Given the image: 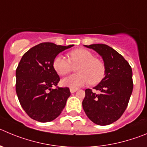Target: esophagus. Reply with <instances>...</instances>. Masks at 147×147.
<instances>
[{
	"mask_svg": "<svg viewBox=\"0 0 147 147\" xmlns=\"http://www.w3.org/2000/svg\"><path fill=\"white\" fill-rule=\"evenodd\" d=\"M76 89H74V88H70V91H71V93H74V92H75L76 91Z\"/></svg>",
	"mask_w": 147,
	"mask_h": 147,
	"instance_id": "esophagus-1",
	"label": "esophagus"
}]
</instances>
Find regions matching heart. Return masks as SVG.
Listing matches in <instances>:
<instances>
[{
	"instance_id": "1",
	"label": "heart",
	"mask_w": 147,
	"mask_h": 147,
	"mask_svg": "<svg viewBox=\"0 0 147 147\" xmlns=\"http://www.w3.org/2000/svg\"><path fill=\"white\" fill-rule=\"evenodd\" d=\"M68 60L63 55H57L53 60V67L60 76H65L76 67V74L62 80V84L70 88L76 89L90 82L95 84L103 79L105 74L104 63L94 57L93 54L85 49H77L68 54Z\"/></svg>"
}]
</instances>
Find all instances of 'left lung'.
<instances>
[{
	"instance_id": "1",
	"label": "left lung",
	"mask_w": 147,
	"mask_h": 147,
	"mask_svg": "<svg viewBox=\"0 0 147 147\" xmlns=\"http://www.w3.org/2000/svg\"><path fill=\"white\" fill-rule=\"evenodd\" d=\"M98 52L105 65V76L93 89H86L83 109L89 119L99 125H108L121 117L133 92V73L127 60L106 44L84 45Z\"/></svg>"
}]
</instances>
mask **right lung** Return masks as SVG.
I'll use <instances>...</instances> for the list:
<instances>
[{"instance_id":"1","label":"right lung","mask_w":147,"mask_h":147,"mask_svg":"<svg viewBox=\"0 0 147 147\" xmlns=\"http://www.w3.org/2000/svg\"><path fill=\"white\" fill-rule=\"evenodd\" d=\"M69 46L41 43L24 54L16 70V92L22 107L30 117L41 122L58 117L71 95L68 87H57L60 77L53 60Z\"/></svg>"}]
</instances>
